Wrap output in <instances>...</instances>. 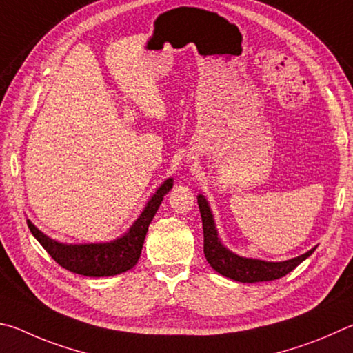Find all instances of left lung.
<instances>
[{
    "mask_svg": "<svg viewBox=\"0 0 353 353\" xmlns=\"http://www.w3.org/2000/svg\"><path fill=\"white\" fill-rule=\"evenodd\" d=\"M199 200V208L201 214L203 221V234H205V257L208 263L220 273L221 276L230 277L232 281L243 282V283H254V282H267V281H276L281 279L290 271H293L301 262H304L312 252L316 250L313 248L307 251L305 254L299 257L290 259L285 262H265L259 261V259H246L234 254L230 250H226L217 236V230H215L212 212L209 209L206 199L203 195L196 196Z\"/></svg>",
    "mask_w": 353,
    "mask_h": 353,
    "instance_id": "left-lung-1",
    "label": "left lung"
}]
</instances>
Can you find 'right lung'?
Segmentation results:
<instances>
[{
    "mask_svg": "<svg viewBox=\"0 0 353 353\" xmlns=\"http://www.w3.org/2000/svg\"><path fill=\"white\" fill-rule=\"evenodd\" d=\"M172 186V178L161 184L157 194L147 203L144 212L139 215V219L134 221L125 236L110 243L65 245L45 236L30 223V220H28V226L32 236L48 251V254L65 270L90 277L121 274L138 263L148 225L157 214L163 196L169 192Z\"/></svg>",
    "mask_w": 353,
    "mask_h": 353,
    "instance_id": "1",
    "label": "right lung"
}]
</instances>
